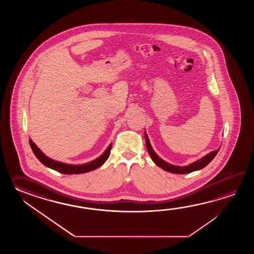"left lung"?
<instances>
[{
  "label": "left lung",
  "instance_id": "1",
  "mask_svg": "<svg viewBox=\"0 0 254 254\" xmlns=\"http://www.w3.org/2000/svg\"><path fill=\"white\" fill-rule=\"evenodd\" d=\"M144 135H145L147 151L149 152V154H150V156H151V159H152V161L155 162V164L158 165L159 167L162 168L164 171L169 172V173H177V174H185V173H192V172H195V171L200 170V169H202V168L207 166V165L213 160V158L216 156L217 152L220 150V149H218V150H216V151H211V152L208 153L205 156L202 157L200 160L192 162V163H190V164L187 165V166L181 167V166H176V165L170 164V163H168L167 162L163 161L162 158H160V157L158 156L156 154V152L153 151V149H152V147H151L150 140H149V138H148V136L146 134V132L144 133Z\"/></svg>",
  "mask_w": 254,
  "mask_h": 254
}]
</instances>
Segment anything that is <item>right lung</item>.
I'll list each match as a JSON object with an SVG mask.
<instances>
[{
  "label": "right lung",
  "mask_w": 254,
  "mask_h": 254,
  "mask_svg": "<svg viewBox=\"0 0 254 254\" xmlns=\"http://www.w3.org/2000/svg\"><path fill=\"white\" fill-rule=\"evenodd\" d=\"M29 142H30V145L33 150V153L35 154L36 158L43 163V165L51 168L54 171H57L59 173H64V174H81V173H89L91 171L96 170L97 168L101 167L105 161L108 159L109 155L111 153V150H112V146H113L111 143L101 156L98 157L97 159L93 160L92 162L74 165V164H68V163L54 161L53 159L46 156L31 139L29 140Z\"/></svg>",
  "instance_id": "1"
}]
</instances>
